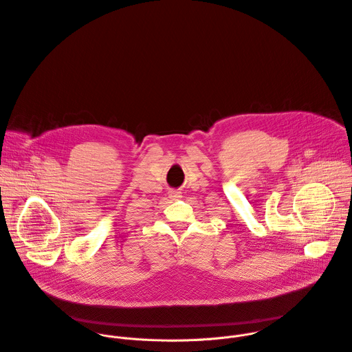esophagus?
I'll return each instance as SVG.
<instances>
[{"label":"esophagus","instance_id":"obj_1","mask_svg":"<svg viewBox=\"0 0 352 352\" xmlns=\"http://www.w3.org/2000/svg\"><path fill=\"white\" fill-rule=\"evenodd\" d=\"M170 196H171L174 200H177V199H179V197H181V193H179V192H171V193H170Z\"/></svg>","mask_w":352,"mask_h":352}]
</instances>
